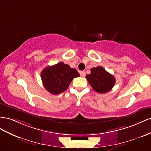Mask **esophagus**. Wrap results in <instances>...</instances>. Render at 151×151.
Returning a JSON list of instances; mask_svg holds the SVG:
<instances>
[{"instance_id":"esophagus-1","label":"esophagus","mask_w":151,"mask_h":151,"mask_svg":"<svg viewBox=\"0 0 151 151\" xmlns=\"http://www.w3.org/2000/svg\"><path fill=\"white\" fill-rule=\"evenodd\" d=\"M80 75L81 77H84L86 75V73L85 71H80Z\"/></svg>"}]
</instances>
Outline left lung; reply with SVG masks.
Returning a JSON list of instances; mask_svg holds the SVG:
<instances>
[{
	"mask_svg": "<svg viewBox=\"0 0 151 151\" xmlns=\"http://www.w3.org/2000/svg\"><path fill=\"white\" fill-rule=\"evenodd\" d=\"M91 73L85 78L95 91L99 93L108 92L113 88L116 82L114 77L102 66H97L91 70Z\"/></svg>",
	"mask_w": 151,
	"mask_h": 151,
	"instance_id": "obj_1",
	"label": "left lung"
}]
</instances>
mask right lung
Segmentation results:
<instances>
[{
    "label": "right lung",
    "instance_id": "add662e5",
    "mask_svg": "<svg viewBox=\"0 0 151 151\" xmlns=\"http://www.w3.org/2000/svg\"><path fill=\"white\" fill-rule=\"evenodd\" d=\"M80 76L75 69L60 62L44 68L41 78L44 88L49 93L58 95L66 90L73 79Z\"/></svg>",
    "mask_w": 151,
    "mask_h": 151
}]
</instances>
